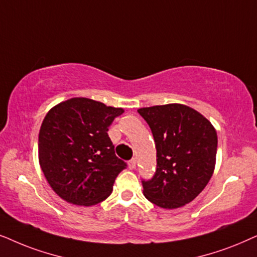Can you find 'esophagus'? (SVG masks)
Instances as JSON below:
<instances>
[{
    "mask_svg": "<svg viewBox=\"0 0 257 257\" xmlns=\"http://www.w3.org/2000/svg\"><path fill=\"white\" fill-rule=\"evenodd\" d=\"M128 166H129V169H135L136 168V160L133 159L128 162Z\"/></svg>",
    "mask_w": 257,
    "mask_h": 257,
    "instance_id": "obj_1",
    "label": "esophagus"
}]
</instances>
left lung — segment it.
<instances>
[{
	"mask_svg": "<svg viewBox=\"0 0 257 257\" xmlns=\"http://www.w3.org/2000/svg\"><path fill=\"white\" fill-rule=\"evenodd\" d=\"M156 145V172L142 181L143 194L164 209L191 202L209 182L215 169L217 134L195 109L170 103L139 109Z\"/></svg>",
	"mask_w": 257,
	"mask_h": 257,
	"instance_id": "obj_1",
	"label": "left lung"
}]
</instances>
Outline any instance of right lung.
I'll return each instance as SVG.
<instances>
[{"instance_id": "obj_1", "label": "right lung", "mask_w": 257, "mask_h": 257, "mask_svg": "<svg viewBox=\"0 0 257 257\" xmlns=\"http://www.w3.org/2000/svg\"><path fill=\"white\" fill-rule=\"evenodd\" d=\"M123 111L85 97L69 98L48 111L39 134V161L64 201L89 207L111 194L126 163L115 155L108 128Z\"/></svg>"}]
</instances>
